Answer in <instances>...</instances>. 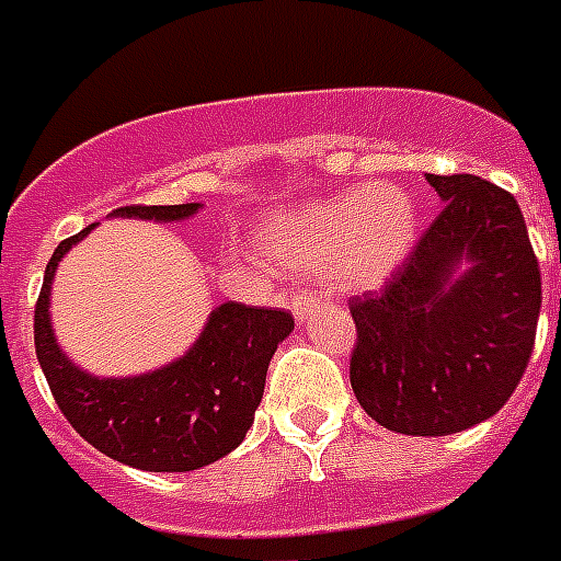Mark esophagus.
Masks as SVG:
<instances>
[{"instance_id":"obj_1","label":"esophagus","mask_w":561,"mask_h":561,"mask_svg":"<svg viewBox=\"0 0 561 561\" xmlns=\"http://www.w3.org/2000/svg\"><path fill=\"white\" fill-rule=\"evenodd\" d=\"M317 305H320V296L313 294V290H296L290 308H294L296 320L305 322V320H311L313 313H317Z\"/></svg>"}]
</instances>
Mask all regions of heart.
<instances>
[{"label":"heart","instance_id":"1","mask_svg":"<svg viewBox=\"0 0 561 561\" xmlns=\"http://www.w3.org/2000/svg\"><path fill=\"white\" fill-rule=\"evenodd\" d=\"M417 207L391 184L354 186L322 202L262 218L256 250L285 271H331L354 288H375L409 259Z\"/></svg>","mask_w":561,"mask_h":561}]
</instances>
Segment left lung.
<instances>
[{
	"label": "left lung",
	"mask_w": 561,
	"mask_h": 561,
	"mask_svg": "<svg viewBox=\"0 0 561 561\" xmlns=\"http://www.w3.org/2000/svg\"><path fill=\"white\" fill-rule=\"evenodd\" d=\"M444 209L380 290L354 296L352 389L400 435L493 417L533 354L541 273L516 198L476 175H426Z\"/></svg>",
	"instance_id": "obj_1"
}]
</instances>
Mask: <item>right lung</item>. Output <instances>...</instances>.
<instances>
[{"label": "right lung", "mask_w": 561, "mask_h": 561, "mask_svg": "<svg viewBox=\"0 0 561 561\" xmlns=\"http://www.w3.org/2000/svg\"><path fill=\"white\" fill-rule=\"evenodd\" d=\"M202 204L121 207L112 218L184 221ZM94 230L89 225L59 241L45 267L34 311L36 359L59 412L108 458L147 472H193L225 458L244 440L262 403L273 352L294 331V317L279 308L221 302L207 317L184 357L135 377H98L83 371L57 345L51 325V282L71 244Z\"/></svg>", "instance_id": "right-lung-1"}]
</instances>
